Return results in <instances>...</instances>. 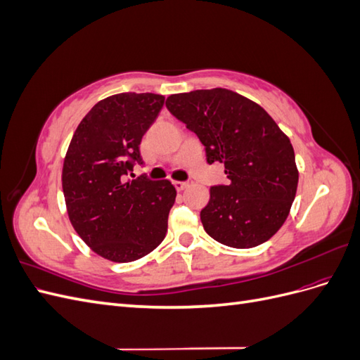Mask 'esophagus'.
Segmentation results:
<instances>
[{"label": "esophagus", "mask_w": 360, "mask_h": 360, "mask_svg": "<svg viewBox=\"0 0 360 360\" xmlns=\"http://www.w3.org/2000/svg\"><path fill=\"white\" fill-rule=\"evenodd\" d=\"M172 184H174V186H176V189H177L179 192L183 191V189H186V188L189 186L188 181H172Z\"/></svg>", "instance_id": "1"}]
</instances>
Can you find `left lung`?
Segmentation results:
<instances>
[{"mask_svg": "<svg viewBox=\"0 0 360 360\" xmlns=\"http://www.w3.org/2000/svg\"><path fill=\"white\" fill-rule=\"evenodd\" d=\"M167 108L197 134L207 162L224 163L230 180L210 189L200 213L205 233L237 249L267 242L284 225L297 191L288 136L258 103L226 89L171 94Z\"/></svg>", "mask_w": 360, "mask_h": 360, "instance_id": "left-lung-1", "label": "left lung"}]
</instances>
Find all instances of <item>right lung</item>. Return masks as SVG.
<instances>
[{
  "label": "right lung",
  "instance_id": "right-lung-1",
  "mask_svg": "<svg viewBox=\"0 0 360 360\" xmlns=\"http://www.w3.org/2000/svg\"><path fill=\"white\" fill-rule=\"evenodd\" d=\"M165 97L120 93L97 102L76 127L63 163V193L72 226L93 252L130 263L156 249L176 201L169 180H130L144 163L139 144Z\"/></svg>",
  "mask_w": 360,
  "mask_h": 360
}]
</instances>
